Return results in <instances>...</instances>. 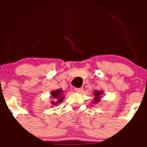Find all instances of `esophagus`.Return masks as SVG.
<instances>
[{
  "label": "esophagus",
  "instance_id": "esophagus-1",
  "mask_svg": "<svg viewBox=\"0 0 147 147\" xmlns=\"http://www.w3.org/2000/svg\"><path fill=\"white\" fill-rule=\"evenodd\" d=\"M75 91L76 92H82L83 91V88H75Z\"/></svg>",
  "mask_w": 147,
  "mask_h": 147
}]
</instances>
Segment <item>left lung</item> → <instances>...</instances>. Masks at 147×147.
<instances>
[{"label":"left lung","mask_w":147,"mask_h":147,"mask_svg":"<svg viewBox=\"0 0 147 147\" xmlns=\"http://www.w3.org/2000/svg\"><path fill=\"white\" fill-rule=\"evenodd\" d=\"M104 94V92L102 90H95L94 92V98H93L92 102L94 104H98L101 101L102 95Z\"/></svg>","instance_id":"1"}]
</instances>
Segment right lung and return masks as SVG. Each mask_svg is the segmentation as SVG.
<instances>
[{
  "instance_id": "right-lung-1",
  "label": "right lung",
  "mask_w": 147,
  "mask_h": 147,
  "mask_svg": "<svg viewBox=\"0 0 147 147\" xmlns=\"http://www.w3.org/2000/svg\"><path fill=\"white\" fill-rule=\"evenodd\" d=\"M65 96L64 91L61 90V89H57V90L51 91V92H50L51 101H50V104H51V106L53 107L55 105H57L63 102L65 98Z\"/></svg>"
}]
</instances>
